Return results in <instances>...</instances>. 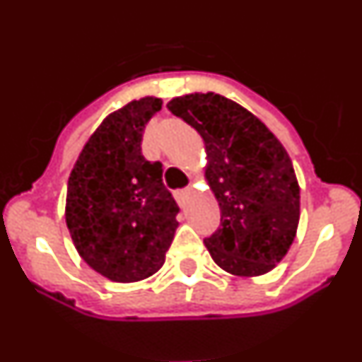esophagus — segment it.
<instances>
[{
    "label": "esophagus",
    "instance_id": "1",
    "mask_svg": "<svg viewBox=\"0 0 362 362\" xmlns=\"http://www.w3.org/2000/svg\"><path fill=\"white\" fill-rule=\"evenodd\" d=\"M188 188L187 190H179V192H175V201H177L179 203V206H183L185 204V199H187V196H188Z\"/></svg>",
    "mask_w": 362,
    "mask_h": 362
}]
</instances>
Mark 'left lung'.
<instances>
[{"instance_id": "1", "label": "left lung", "mask_w": 362, "mask_h": 362, "mask_svg": "<svg viewBox=\"0 0 362 362\" xmlns=\"http://www.w3.org/2000/svg\"><path fill=\"white\" fill-rule=\"evenodd\" d=\"M203 137L204 177L221 225L204 246L228 274L263 276L290 250L299 225V183L292 159L267 124L225 95L187 94L166 105Z\"/></svg>"}]
</instances>
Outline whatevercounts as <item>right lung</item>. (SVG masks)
<instances>
[{
	"label": "right lung",
	"mask_w": 362,
	"mask_h": 362,
	"mask_svg": "<svg viewBox=\"0 0 362 362\" xmlns=\"http://www.w3.org/2000/svg\"><path fill=\"white\" fill-rule=\"evenodd\" d=\"M161 105L148 95L108 114L70 172V238L92 270L116 283L156 274L179 225L177 203L163 185V165L141 153L146 123Z\"/></svg>",
	"instance_id": "right-lung-1"
}]
</instances>
